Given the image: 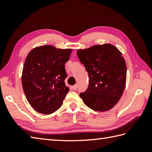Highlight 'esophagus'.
I'll return each instance as SVG.
<instances>
[{
	"instance_id": "34e87169",
	"label": "esophagus",
	"mask_w": 152,
	"mask_h": 152,
	"mask_svg": "<svg viewBox=\"0 0 152 152\" xmlns=\"http://www.w3.org/2000/svg\"><path fill=\"white\" fill-rule=\"evenodd\" d=\"M72 89H73L74 90H76V89H77V85H74V86H72Z\"/></svg>"
}]
</instances>
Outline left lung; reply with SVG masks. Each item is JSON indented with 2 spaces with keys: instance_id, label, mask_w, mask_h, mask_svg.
I'll return each mask as SVG.
<instances>
[{
  "instance_id": "8db88e82",
  "label": "left lung",
  "mask_w": 152,
  "mask_h": 152,
  "mask_svg": "<svg viewBox=\"0 0 152 152\" xmlns=\"http://www.w3.org/2000/svg\"><path fill=\"white\" fill-rule=\"evenodd\" d=\"M77 56L89 78L88 89L80 96L93 110H109L117 104L125 87L127 66L121 51L104 44L77 50Z\"/></svg>"
}]
</instances>
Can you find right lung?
Here are the masks:
<instances>
[{"instance_id": "right-lung-1", "label": "right lung", "mask_w": 152, "mask_h": 152, "mask_svg": "<svg viewBox=\"0 0 152 152\" xmlns=\"http://www.w3.org/2000/svg\"><path fill=\"white\" fill-rule=\"evenodd\" d=\"M72 49H59L53 46L36 47L26 57L21 76L22 87L28 102L43 114L57 111L69 91L64 80V67Z\"/></svg>"}]
</instances>
